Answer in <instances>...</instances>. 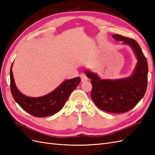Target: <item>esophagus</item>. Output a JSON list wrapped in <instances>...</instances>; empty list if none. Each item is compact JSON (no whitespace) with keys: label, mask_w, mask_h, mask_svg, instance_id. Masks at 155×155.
I'll use <instances>...</instances> for the list:
<instances>
[{"label":"esophagus","mask_w":155,"mask_h":155,"mask_svg":"<svg viewBox=\"0 0 155 155\" xmlns=\"http://www.w3.org/2000/svg\"><path fill=\"white\" fill-rule=\"evenodd\" d=\"M80 77L81 79V81H85L88 80V78L87 77V76L85 74H81L80 75Z\"/></svg>","instance_id":"34e87169"}]
</instances>
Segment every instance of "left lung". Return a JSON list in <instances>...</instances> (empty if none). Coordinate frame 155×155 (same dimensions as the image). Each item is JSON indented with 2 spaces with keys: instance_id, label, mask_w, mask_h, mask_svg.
Segmentation results:
<instances>
[{
  "instance_id": "1",
  "label": "left lung",
  "mask_w": 155,
  "mask_h": 155,
  "mask_svg": "<svg viewBox=\"0 0 155 155\" xmlns=\"http://www.w3.org/2000/svg\"><path fill=\"white\" fill-rule=\"evenodd\" d=\"M118 41L129 45L138 60L130 76L118 79H101L96 74L86 70L92 85V100L104 111L123 113L132 109L142 99L147 86L148 65L140 45L135 40L118 34L112 35Z\"/></svg>"
}]
</instances>
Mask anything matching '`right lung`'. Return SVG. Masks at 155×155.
Instances as JSON below:
<instances>
[{
	"label": "right lung",
	"instance_id": "1",
	"mask_svg": "<svg viewBox=\"0 0 155 155\" xmlns=\"http://www.w3.org/2000/svg\"><path fill=\"white\" fill-rule=\"evenodd\" d=\"M10 69V89L14 100L19 106L31 115L35 117H47L57 113L64 105L76 87L81 81L79 77L63 81L48 94L37 97L25 96L18 90Z\"/></svg>",
	"mask_w": 155,
	"mask_h": 155
}]
</instances>
